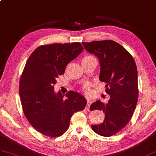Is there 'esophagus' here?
<instances>
[{"instance_id": "esophagus-1", "label": "esophagus", "mask_w": 156, "mask_h": 156, "mask_svg": "<svg viewBox=\"0 0 156 156\" xmlns=\"http://www.w3.org/2000/svg\"><path fill=\"white\" fill-rule=\"evenodd\" d=\"M90 105H91V102H90V100L87 101V104H86V107L87 110H89V108H90Z\"/></svg>"}]
</instances>
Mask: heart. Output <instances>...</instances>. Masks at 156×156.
<instances>
[{
  "label": "heart",
  "mask_w": 156,
  "mask_h": 156,
  "mask_svg": "<svg viewBox=\"0 0 156 156\" xmlns=\"http://www.w3.org/2000/svg\"><path fill=\"white\" fill-rule=\"evenodd\" d=\"M94 58V57H93V56H88L84 57V58H83L82 60L90 59V58ZM89 86H90L89 84H86L84 85V86H83V89H84V90L85 92H88V90H89Z\"/></svg>",
  "instance_id": "1"
}]
</instances>
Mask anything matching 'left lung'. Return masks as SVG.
<instances>
[{
	"instance_id": "obj_1",
	"label": "left lung",
	"mask_w": 156,
	"mask_h": 156,
	"mask_svg": "<svg viewBox=\"0 0 156 156\" xmlns=\"http://www.w3.org/2000/svg\"><path fill=\"white\" fill-rule=\"evenodd\" d=\"M86 51L95 55L100 64V80L106 83L108 102L100 100L91 104L90 110H102L103 123L92 125L93 131L105 137L113 136L128 124L138 98L137 71L134 60L124 47L108 40L83 42Z\"/></svg>"
}]
</instances>
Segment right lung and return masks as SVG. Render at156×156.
<instances>
[{"instance_id": "obj_1", "label": "right lung", "mask_w": 156, "mask_h": 156, "mask_svg": "<svg viewBox=\"0 0 156 156\" xmlns=\"http://www.w3.org/2000/svg\"><path fill=\"white\" fill-rule=\"evenodd\" d=\"M83 50L80 42L42 45L25 64L19 83L22 106L28 121L42 134L62 135L72 115L86 107L87 101L80 93L69 91L64 99L60 91L54 90L56 78Z\"/></svg>"}]
</instances>
